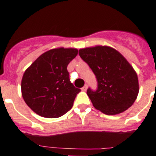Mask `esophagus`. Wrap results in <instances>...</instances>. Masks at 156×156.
Instances as JSON below:
<instances>
[{"label": "esophagus", "mask_w": 156, "mask_h": 156, "mask_svg": "<svg viewBox=\"0 0 156 156\" xmlns=\"http://www.w3.org/2000/svg\"><path fill=\"white\" fill-rule=\"evenodd\" d=\"M87 88H88V85H85V86L83 87V88H81V90H82V91H85L87 90Z\"/></svg>", "instance_id": "obj_1"}]
</instances>
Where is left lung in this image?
<instances>
[{
	"instance_id": "obj_1",
	"label": "left lung",
	"mask_w": 156,
	"mask_h": 156,
	"mask_svg": "<svg viewBox=\"0 0 156 156\" xmlns=\"http://www.w3.org/2000/svg\"><path fill=\"white\" fill-rule=\"evenodd\" d=\"M80 57L92 70L98 88H88L93 106L108 115L119 114L132 105L139 94L135 70L118 51L108 46L80 49Z\"/></svg>"
}]
</instances>
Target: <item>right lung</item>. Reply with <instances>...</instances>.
Listing matches in <instances>:
<instances>
[{"instance_id": "obj_1", "label": "right lung", "mask_w": 156, "mask_h": 156, "mask_svg": "<svg viewBox=\"0 0 156 156\" xmlns=\"http://www.w3.org/2000/svg\"><path fill=\"white\" fill-rule=\"evenodd\" d=\"M77 55L75 48L51 49L39 56L24 71L22 97L36 114L58 118L72 108L81 90L70 81L67 67Z\"/></svg>"}]
</instances>
